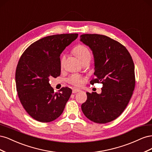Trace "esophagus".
I'll use <instances>...</instances> for the list:
<instances>
[{
  "label": "esophagus",
  "instance_id": "34e87169",
  "mask_svg": "<svg viewBox=\"0 0 152 152\" xmlns=\"http://www.w3.org/2000/svg\"><path fill=\"white\" fill-rule=\"evenodd\" d=\"M80 89H73L72 91V93H79V92H80Z\"/></svg>",
  "mask_w": 152,
  "mask_h": 152
}]
</instances>
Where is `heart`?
I'll list each match as a JSON object with an SVG mask.
<instances>
[{
    "mask_svg": "<svg viewBox=\"0 0 152 152\" xmlns=\"http://www.w3.org/2000/svg\"><path fill=\"white\" fill-rule=\"evenodd\" d=\"M73 53L79 59L81 63L90 61L92 58V54L90 49L87 46L82 44H79L73 49ZM65 60V56H63L61 59V65H62ZM69 83L75 86H80L84 83V79L79 75H72L68 79Z\"/></svg>",
    "mask_w": 152,
    "mask_h": 152,
    "instance_id": "b5f03b06",
    "label": "heart"
}]
</instances>
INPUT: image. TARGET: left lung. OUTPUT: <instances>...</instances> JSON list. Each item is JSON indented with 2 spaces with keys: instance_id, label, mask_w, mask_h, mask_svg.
Returning <instances> with one entry per match:
<instances>
[{
  "instance_id": "1",
  "label": "left lung",
  "mask_w": 152,
  "mask_h": 152,
  "mask_svg": "<svg viewBox=\"0 0 152 152\" xmlns=\"http://www.w3.org/2000/svg\"><path fill=\"white\" fill-rule=\"evenodd\" d=\"M80 41L94 55L96 78L90 83L103 84L101 94L86 93L82 112L94 122H110L121 115L131 99L135 87L134 62L125 46L107 36L83 34Z\"/></svg>"
}]
</instances>
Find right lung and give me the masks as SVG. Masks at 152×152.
I'll list each match as a JSON object with an SVG mask.
<instances>
[{
	"instance_id": "1",
	"label": "right lung",
	"mask_w": 152,
	"mask_h": 152,
	"mask_svg": "<svg viewBox=\"0 0 152 152\" xmlns=\"http://www.w3.org/2000/svg\"><path fill=\"white\" fill-rule=\"evenodd\" d=\"M77 37V34L45 37L31 44L20 58L15 74L16 91L22 106L35 120L53 121L65 109L72 89L62 87L54 93L49 78L60 75V54Z\"/></svg>"
}]
</instances>
